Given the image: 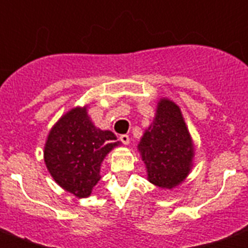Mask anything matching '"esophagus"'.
<instances>
[{
    "mask_svg": "<svg viewBox=\"0 0 248 248\" xmlns=\"http://www.w3.org/2000/svg\"><path fill=\"white\" fill-rule=\"evenodd\" d=\"M119 140L122 141V144H124V145H127V144L130 142V137H129L127 134H122V136L119 137Z\"/></svg>",
    "mask_w": 248,
    "mask_h": 248,
    "instance_id": "34e87169",
    "label": "esophagus"
}]
</instances>
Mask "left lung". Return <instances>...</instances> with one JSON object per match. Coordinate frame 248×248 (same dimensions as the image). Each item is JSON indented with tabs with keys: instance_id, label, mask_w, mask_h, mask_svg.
Wrapping results in <instances>:
<instances>
[{
	"instance_id": "left-lung-1",
	"label": "left lung",
	"mask_w": 248,
	"mask_h": 248,
	"mask_svg": "<svg viewBox=\"0 0 248 248\" xmlns=\"http://www.w3.org/2000/svg\"><path fill=\"white\" fill-rule=\"evenodd\" d=\"M148 181L161 188H173L187 178L193 167L194 144L179 106L160 99L152 124L138 144Z\"/></svg>"
}]
</instances>
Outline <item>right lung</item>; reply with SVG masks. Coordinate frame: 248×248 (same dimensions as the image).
Returning <instances> with one entry per match:
<instances>
[{"label": "right lung", "instance_id": "add662e5", "mask_svg": "<svg viewBox=\"0 0 248 248\" xmlns=\"http://www.w3.org/2000/svg\"><path fill=\"white\" fill-rule=\"evenodd\" d=\"M115 134L97 129L91 121L87 106L67 111L54 124L45 145V163L61 187L85 198L100 181L104 157L121 142Z\"/></svg>", "mask_w": 248, "mask_h": 248}]
</instances>
